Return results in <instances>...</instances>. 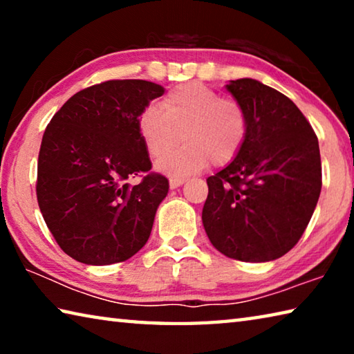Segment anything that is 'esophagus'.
I'll use <instances>...</instances> for the list:
<instances>
[{
  "label": "esophagus",
  "instance_id": "obj_1",
  "mask_svg": "<svg viewBox=\"0 0 354 354\" xmlns=\"http://www.w3.org/2000/svg\"><path fill=\"white\" fill-rule=\"evenodd\" d=\"M185 183L184 178H171L170 179V189H178L179 185H183Z\"/></svg>",
  "mask_w": 354,
  "mask_h": 354
}]
</instances>
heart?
Instances as JSON below:
<instances>
[{
    "mask_svg": "<svg viewBox=\"0 0 354 354\" xmlns=\"http://www.w3.org/2000/svg\"><path fill=\"white\" fill-rule=\"evenodd\" d=\"M137 129L148 154L160 158L176 146L185 145L158 160V169L170 176H187L212 162L230 164L241 153L248 136V113L236 100L200 82L181 84L165 95L162 104H149L140 112Z\"/></svg>",
    "mask_w": 354,
    "mask_h": 354,
    "instance_id": "obj_1",
    "label": "heart"
}]
</instances>
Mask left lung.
Returning <instances> with one entry per match:
<instances>
[{"label":"left lung","mask_w":354,"mask_h":354,"mask_svg":"<svg viewBox=\"0 0 354 354\" xmlns=\"http://www.w3.org/2000/svg\"><path fill=\"white\" fill-rule=\"evenodd\" d=\"M226 91L248 113V136L236 159L206 179L203 225L221 254L274 261L295 247L319 201V140L295 103L266 84L242 77Z\"/></svg>","instance_id":"1"}]
</instances>
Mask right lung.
<instances>
[{
    "mask_svg": "<svg viewBox=\"0 0 354 354\" xmlns=\"http://www.w3.org/2000/svg\"><path fill=\"white\" fill-rule=\"evenodd\" d=\"M165 88L117 80L75 93L51 118L37 164V201L59 247L87 266H111L147 243L169 179L151 170L137 129ZM145 174L146 176L143 177ZM142 176L136 186L127 179Z\"/></svg>",
    "mask_w": 354,
    "mask_h": 354,
    "instance_id": "obj_1",
    "label": "right lung"
}]
</instances>
